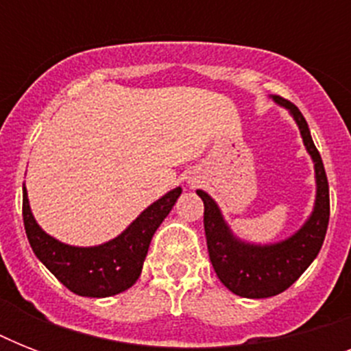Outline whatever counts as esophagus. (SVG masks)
Here are the masks:
<instances>
[{"mask_svg":"<svg viewBox=\"0 0 351 351\" xmlns=\"http://www.w3.org/2000/svg\"><path fill=\"white\" fill-rule=\"evenodd\" d=\"M189 184H191V186H193V184H198V182L195 180V178H193V180H189Z\"/></svg>","mask_w":351,"mask_h":351,"instance_id":"esophagus-1","label":"esophagus"}]
</instances>
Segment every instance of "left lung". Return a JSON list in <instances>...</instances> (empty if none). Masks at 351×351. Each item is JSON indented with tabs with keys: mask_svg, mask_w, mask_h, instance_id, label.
I'll return each mask as SVG.
<instances>
[{
	"mask_svg": "<svg viewBox=\"0 0 351 351\" xmlns=\"http://www.w3.org/2000/svg\"><path fill=\"white\" fill-rule=\"evenodd\" d=\"M273 101L286 107L297 121L300 136L315 164L317 197L310 219L289 239L275 244H250L237 239L226 224L213 198L198 189L197 195L204 202V230L208 240L209 261L217 277L234 295L245 299H266L282 293L315 261L326 237L330 220V189L322 158L311 140L310 127L302 112L282 96H271Z\"/></svg>",
	"mask_w": 351,
	"mask_h": 351,
	"instance_id": "1",
	"label": "left lung"
}]
</instances>
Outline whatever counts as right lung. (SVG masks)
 <instances>
[{
	"label": "right lung",
	"mask_w": 351,
	"mask_h": 351,
	"mask_svg": "<svg viewBox=\"0 0 351 351\" xmlns=\"http://www.w3.org/2000/svg\"><path fill=\"white\" fill-rule=\"evenodd\" d=\"M182 187L153 202L123 233L93 247L63 244L41 230L30 211L23 187V224L29 244L43 266L73 293L82 297H111L136 282L154 231L169 215Z\"/></svg>",
	"instance_id": "right-lung-1"
}]
</instances>
